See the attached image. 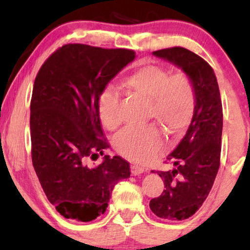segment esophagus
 I'll use <instances>...</instances> for the list:
<instances>
[{
	"label": "esophagus",
	"mask_w": 250,
	"mask_h": 250,
	"mask_svg": "<svg viewBox=\"0 0 250 250\" xmlns=\"http://www.w3.org/2000/svg\"><path fill=\"white\" fill-rule=\"evenodd\" d=\"M130 171H131V174L136 176V175L142 174L143 171H145V168L140 167V166H137V165H133V166H131V167H130Z\"/></svg>",
	"instance_id": "34e87169"
}]
</instances>
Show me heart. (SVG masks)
Listing matches in <instances>:
<instances>
[{
  "label": "heart",
  "instance_id": "obj_1",
  "mask_svg": "<svg viewBox=\"0 0 250 250\" xmlns=\"http://www.w3.org/2000/svg\"><path fill=\"white\" fill-rule=\"evenodd\" d=\"M121 87L148 102L149 119H154L169 136L180 137L187 130L196 108V88L187 73L170 74L166 68L145 64L122 80ZM100 121L108 130L121 125L120 99L113 89L102 91L97 103ZM116 150L137 163H147L163 146L160 130L154 125L127 128L115 137Z\"/></svg>",
  "mask_w": 250,
  "mask_h": 250
}]
</instances>
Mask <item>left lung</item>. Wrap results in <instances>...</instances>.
<instances>
[{
  "instance_id": "obj_1",
  "label": "left lung",
  "mask_w": 250,
  "mask_h": 250,
  "mask_svg": "<svg viewBox=\"0 0 250 250\" xmlns=\"http://www.w3.org/2000/svg\"><path fill=\"white\" fill-rule=\"evenodd\" d=\"M153 54L187 73L196 88V108L187 134L167 157L175 168L156 171L166 189L149 203L156 216L181 221L199 210L219 171L222 102L213 68L202 57L182 47L156 50Z\"/></svg>"
}]
</instances>
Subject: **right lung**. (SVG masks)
Masks as SVG:
<instances>
[{
	"label": "right lung",
	"instance_id": "add662e5",
	"mask_svg": "<svg viewBox=\"0 0 250 250\" xmlns=\"http://www.w3.org/2000/svg\"><path fill=\"white\" fill-rule=\"evenodd\" d=\"M135 59L130 49L81 43L62 45L45 60L30 101L31 160L45 196L65 219L89 222L103 214L120 180L130 176L121 156L103 155L97 103L108 82Z\"/></svg>",
	"mask_w": 250,
	"mask_h": 250
}]
</instances>
